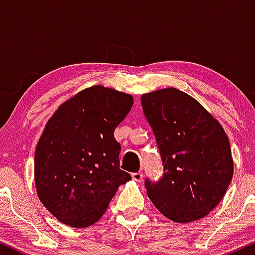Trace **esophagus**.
I'll return each mask as SVG.
<instances>
[{
    "label": "esophagus",
    "mask_w": 255,
    "mask_h": 255,
    "mask_svg": "<svg viewBox=\"0 0 255 255\" xmlns=\"http://www.w3.org/2000/svg\"><path fill=\"white\" fill-rule=\"evenodd\" d=\"M131 178H133L134 181H136V182H141L142 172H133V174H131Z\"/></svg>",
    "instance_id": "34e87169"
}]
</instances>
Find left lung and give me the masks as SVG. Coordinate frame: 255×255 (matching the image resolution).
Here are the masks:
<instances>
[{
	"mask_svg": "<svg viewBox=\"0 0 255 255\" xmlns=\"http://www.w3.org/2000/svg\"><path fill=\"white\" fill-rule=\"evenodd\" d=\"M164 165L157 182L145 181L150 200L177 223L205 217L224 197L234 174L229 137L197 99L168 87L141 96Z\"/></svg>",
	"mask_w": 255,
	"mask_h": 255,
	"instance_id": "8db88e82",
	"label": "left lung"
}]
</instances>
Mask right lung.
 Returning a JSON list of instances; mask_svg holds the SVG:
<instances>
[{
  "label": "right lung",
  "mask_w": 255,
  "mask_h": 255,
  "mask_svg": "<svg viewBox=\"0 0 255 255\" xmlns=\"http://www.w3.org/2000/svg\"><path fill=\"white\" fill-rule=\"evenodd\" d=\"M133 103L129 93L95 85L61 104L46 122L34 153V183L39 200L61 223L95 224L131 178L120 169L114 130Z\"/></svg>",
  "instance_id": "right-lung-1"
}]
</instances>
